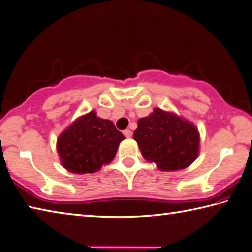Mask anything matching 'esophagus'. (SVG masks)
Segmentation results:
<instances>
[{"label":"esophagus","mask_w":252,"mask_h":252,"mask_svg":"<svg viewBox=\"0 0 252 252\" xmlns=\"http://www.w3.org/2000/svg\"><path fill=\"white\" fill-rule=\"evenodd\" d=\"M123 134H125V136L126 138H131V135H132V132L130 131V130H125L123 131Z\"/></svg>","instance_id":"esophagus-1"}]
</instances>
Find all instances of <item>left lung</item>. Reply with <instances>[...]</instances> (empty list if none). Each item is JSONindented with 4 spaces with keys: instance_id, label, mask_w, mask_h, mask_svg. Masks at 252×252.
I'll return each instance as SVG.
<instances>
[{
    "instance_id": "left-lung-1",
    "label": "left lung",
    "mask_w": 252,
    "mask_h": 252,
    "mask_svg": "<svg viewBox=\"0 0 252 252\" xmlns=\"http://www.w3.org/2000/svg\"><path fill=\"white\" fill-rule=\"evenodd\" d=\"M133 139L144 159L155 162L164 171L185 169L198 156L197 127L176 114L158 108L150 116L138 121Z\"/></svg>"
}]
</instances>
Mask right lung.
<instances>
[{
  "instance_id": "right-lung-1",
  "label": "right lung",
  "mask_w": 252,
  "mask_h": 252,
  "mask_svg": "<svg viewBox=\"0 0 252 252\" xmlns=\"http://www.w3.org/2000/svg\"><path fill=\"white\" fill-rule=\"evenodd\" d=\"M125 139L109 120L94 111L78 119L59 136L58 152L62 165L73 173H92L108 164Z\"/></svg>"
}]
</instances>
